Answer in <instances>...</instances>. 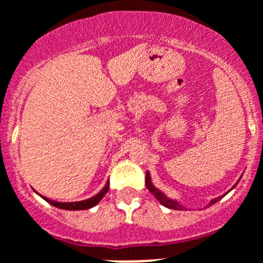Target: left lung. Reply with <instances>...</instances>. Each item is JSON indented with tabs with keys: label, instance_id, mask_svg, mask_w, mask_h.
Wrapping results in <instances>:
<instances>
[{
	"label": "left lung",
	"instance_id": "left-lung-1",
	"mask_svg": "<svg viewBox=\"0 0 263 263\" xmlns=\"http://www.w3.org/2000/svg\"><path fill=\"white\" fill-rule=\"evenodd\" d=\"M145 184H146L147 190L151 191L152 194L155 195L156 199H157V200L160 201V203H161L162 205H165V207H168V208H172V210H183V207H181V205H180L179 203H177V201L171 200V199H168V197H166L165 195L162 194L161 191H158L157 188H156V186L153 185V184H152L151 175H149V172H146V177H145ZM220 197H223V196H220ZM220 197H216V199H214V200H212L211 203H210V205H212V204H214V203H216V201H218L219 199H220Z\"/></svg>",
	"mask_w": 263,
	"mask_h": 263
}]
</instances>
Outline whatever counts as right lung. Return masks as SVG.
<instances>
[{"instance_id":"obj_1","label":"right lung","mask_w":263,"mask_h":263,"mask_svg":"<svg viewBox=\"0 0 263 263\" xmlns=\"http://www.w3.org/2000/svg\"><path fill=\"white\" fill-rule=\"evenodd\" d=\"M108 181L106 183V185L103 186V190L99 192L98 195H95V196H92L91 199H87V200H82V201H73V203H59V201H53V200H49V199H47V197H44L45 200L48 201V203H51L52 205H55V207L58 208H62V210H87V208H91L94 207V205H97L99 201L102 200V197L105 196L106 194H107L108 191Z\"/></svg>"}]
</instances>
